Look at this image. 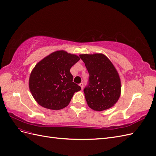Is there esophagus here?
I'll return each mask as SVG.
<instances>
[{
	"mask_svg": "<svg viewBox=\"0 0 156 156\" xmlns=\"http://www.w3.org/2000/svg\"><path fill=\"white\" fill-rule=\"evenodd\" d=\"M79 85H80V86L81 87V89H82V90L83 88V83H80L79 84Z\"/></svg>",
	"mask_w": 156,
	"mask_h": 156,
	"instance_id": "esophagus-1",
	"label": "esophagus"
}]
</instances>
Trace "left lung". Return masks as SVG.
Listing matches in <instances>:
<instances>
[{"label": "left lung", "mask_w": 156, "mask_h": 156, "mask_svg": "<svg viewBox=\"0 0 156 156\" xmlns=\"http://www.w3.org/2000/svg\"><path fill=\"white\" fill-rule=\"evenodd\" d=\"M90 74L88 86L83 90L89 107L95 111L108 109L121 95V80L117 70L103 53L80 54Z\"/></svg>", "instance_id": "8db88e82"}]
</instances>
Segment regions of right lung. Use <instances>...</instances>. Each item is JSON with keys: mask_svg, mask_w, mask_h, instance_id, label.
Instances as JSON below:
<instances>
[{"mask_svg": "<svg viewBox=\"0 0 156 156\" xmlns=\"http://www.w3.org/2000/svg\"><path fill=\"white\" fill-rule=\"evenodd\" d=\"M80 57L64 50L56 51L35 65L29 77L30 91L38 105L48 109L67 106L75 92L81 90L73 82L70 69Z\"/></svg>", "mask_w": 156, "mask_h": 156, "instance_id": "1", "label": "right lung"}]
</instances>
